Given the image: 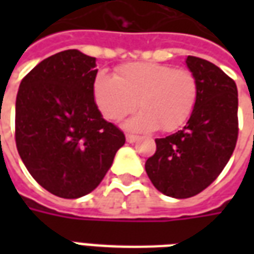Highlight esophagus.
I'll return each mask as SVG.
<instances>
[{"mask_svg": "<svg viewBox=\"0 0 254 254\" xmlns=\"http://www.w3.org/2000/svg\"><path fill=\"white\" fill-rule=\"evenodd\" d=\"M137 136H136V134H130V133H127V141L129 144H132V143H134V141H137Z\"/></svg>", "mask_w": 254, "mask_h": 254, "instance_id": "esophagus-1", "label": "esophagus"}]
</instances>
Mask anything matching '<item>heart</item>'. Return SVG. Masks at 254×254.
<instances>
[{"mask_svg":"<svg viewBox=\"0 0 254 254\" xmlns=\"http://www.w3.org/2000/svg\"><path fill=\"white\" fill-rule=\"evenodd\" d=\"M92 95L102 116L121 121L136 110L137 116L127 122L132 130L145 132L160 127L173 132L185 125L196 106L198 85L187 69L154 63H132L117 69L116 77L96 74Z\"/></svg>","mask_w":254,"mask_h":254,"instance_id":"b5f03b06","label":"heart"}]
</instances>
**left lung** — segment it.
<instances>
[{"instance_id":"left-lung-1","label":"left lung","mask_w":254,"mask_h":254,"mask_svg":"<svg viewBox=\"0 0 254 254\" xmlns=\"http://www.w3.org/2000/svg\"><path fill=\"white\" fill-rule=\"evenodd\" d=\"M198 85L197 102L182 130L156 138L145 162L154 187L166 196L188 198L212 184L233 155L238 137V91L234 80L207 60L188 56Z\"/></svg>"}]
</instances>
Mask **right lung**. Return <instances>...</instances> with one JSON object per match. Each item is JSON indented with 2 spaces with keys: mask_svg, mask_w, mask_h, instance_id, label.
I'll use <instances>...</instances> for the list:
<instances>
[{
  "mask_svg": "<svg viewBox=\"0 0 254 254\" xmlns=\"http://www.w3.org/2000/svg\"><path fill=\"white\" fill-rule=\"evenodd\" d=\"M96 58L65 50L43 60L16 98V147L41 187L78 198L99 185L125 144L100 114L92 95Z\"/></svg>",
  "mask_w": 254,
  "mask_h": 254,
  "instance_id": "obj_1",
  "label": "right lung"
}]
</instances>
